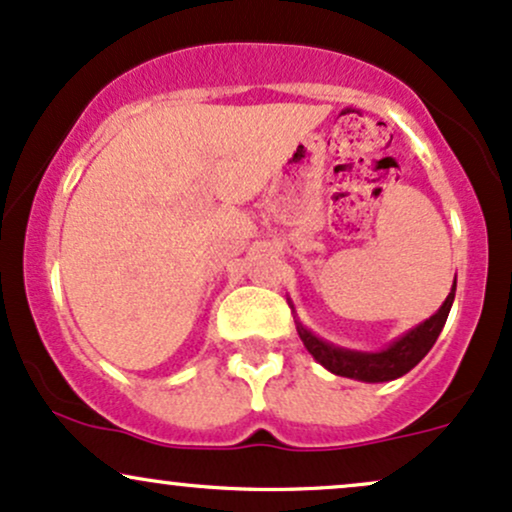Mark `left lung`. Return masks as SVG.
<instances>
[{"label": "left lung", "mask_w": 512, "mask_h": 512, "mask_svg": "<svg viewBox=\"0 0 512 512\" xmlns=\"http://www.w3.org/2000/svg\"><path fill=\"white\" fill-rule=\"evenodd\" d=\"M455 299V285L443 302L441 309L434 316L426 318L424 323H419L417 328H412L410 333H405L402 338L390 342L386 350L381 352H354V350H342V347L330 345V342L316 338L311 330H306L302 323L297 321V333L302 338L304 347L311 352V357L318 364L326 366L330 374L345 376V378H357L364 383H383L393 381V378L405 376L407 371H412L422 359L429 354L434 342L441 335L443 326H446V318L450 314V306Z\"/></svg>", "instance_id": "8db88e82"}]
</instances>
